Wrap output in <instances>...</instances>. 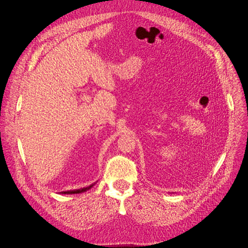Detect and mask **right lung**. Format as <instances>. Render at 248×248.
I'll return each instance as SVG.
<instances>
[{
  "mask_svg": "<svg viewBox=\"0 0 248 248\" xmlns=\"http://www.w3.org/2000/svg\"><path fill=\"white\" fill-rule=\"evenodd\" d=\"M95 184V183H94ZM94 184H91L90 186L86 187V188H81V189H77V190H71V191H63V192H60L61 194H79V193H82V192H85L87 190H89L91 187H93Z\"/></svg>",
  "mask_w": 248,
  "mask_h": 248,
  "instance_id": "add662e5",
  "label": "right lung"
}]
</instances>
